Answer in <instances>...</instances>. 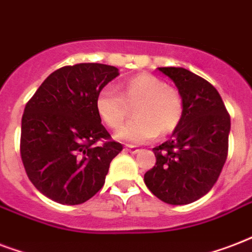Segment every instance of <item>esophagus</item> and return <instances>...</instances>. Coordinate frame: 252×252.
Masks as SVG:
<instances>
[{
    "mask_svg": "<svg viewBox=\"0 0 252 252\" xmlns=\"http://www.w3.org/2000/svg\"><path fill=\"white\" fill-rule=\"evenodd\" d=\"M126 149L128 152H130V153H137V152H139V149H137V148H134V147H126Z\"/></svg>",
    "mask_w": 252,
    "mask_h": 252,
    "instance_id": "34e87169",
    "label": "esophagus"
}]
</instances>
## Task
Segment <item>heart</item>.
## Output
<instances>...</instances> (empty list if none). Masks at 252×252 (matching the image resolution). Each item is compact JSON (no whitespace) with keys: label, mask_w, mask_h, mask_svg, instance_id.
<instances>
[{"label":"heart","mask_w":252,"mask_h":252,"mask_svg":"<svg viewBox=\"0 0 252 252\" xmlns=\"http://www.w3.org/2000/svg\"><path fill=\"white\" fill-rule=\"evenodd\" d=\"M133 105L136 118L118 132L119 139L130 144L147 143L157 134L172 133L184 116L180 94L152 74L144 72L126 80L120 86V95L108 87L96 95V112L113 129L122 126Z\"/></svg>","instance_id":"1"}]
</instances>
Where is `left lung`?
<instances>
[{
  "label": "left lung",
  "mask_w": 252,
  "mask_h": 252,
  "mask_svg": "<svg viewBox=\"0 0 252 252\" xmlns=\"http://www.w3.org/2000/svg\"><path fill=\"white\" fill-rule=\"evenodd\" d=\"M173 80L184 116L168 141L153 148L156 164L144 182L169 205H188L210 191L220 177L228 149L230 115L207 80L182 67H158Z\"/></svg>",
  "instance_id": "left-lung-1"
}]
</instances>
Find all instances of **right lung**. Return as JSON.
<instances>
[{"label":"right lung","mask_w":252,"mask_h":252,"mask_svg":"<svg viewBox=\"0 0 252 252\" xmlns=\"http://www.w3.org/2000/svg\"><path fill=\"white\" fill-rule=\"evenodd\" d=\"M118 75L116 67L101 63L64 66L50 74L28 101L21 158L29 180L47 198L79 205L104 185L123 145L111 140L95 100Z\"/></svg>","instance_id":"right-lung-1"}]
</instances>
